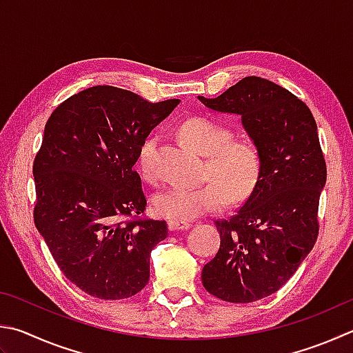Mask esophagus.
<instances>
[{
	"label": "esophagus",
	"instance_id": "obj_1",
	"mask_svg": "<svg viewBox=\"0 0 353 353\" xmlns=\"http://www.w3.org/2000/svg\"><path fill=\"white\" fill-rule=\"evenodd\" d=\"M191 225L185 222H177V221H170L168 222V230L170 232H181V230H188Z\"/></svg>",
	"mask_w": 353,
	"mask_h": 353
}]
</instances>
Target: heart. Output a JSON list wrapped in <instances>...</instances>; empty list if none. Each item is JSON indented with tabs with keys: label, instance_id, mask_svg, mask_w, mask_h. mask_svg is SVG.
<instances>
[{
	"label": "heart",
	"instance_id": "heart-1",
	"mask_svg": "<svg viewBox=\"0 0 353 353\" xmlns=\"http://www.w3.org/2000/svg\"><path fill=\"white\" fill-rule=\"evenodd\" d=\"M181 136L190 146L207 156V177L214 181L201 187L171 185L154 197V210L170 221L191 222L203 214L221 211L228 193L242 199L252 193L261 174V156L247 140H232V131L208 117H191L181 126ZM157 136L146 137L137 150V166L145 179L156 176Z\"/></svg>",
	"mask_w": 353,
	"mask_h": 353
}]
</instances>
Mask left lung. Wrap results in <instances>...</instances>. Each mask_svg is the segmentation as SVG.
I'll return each mask as SVG.
<instances>
[{"instance_id":"8db88e82","label":"left lung","mask_w":353,"mask_h":353,"mask_svg":"<svg viewBox=\"0 0 353 353\" xmlns=\"http://www.w3.org/2000/svg\"><path fill=\"white\" fill-rule=\"evenodd\" d=\"M197 99L239 115L261 156L259 181L245 203L216 221L221 247L202 270L208 293L253 303L278 292L316 242L327 179L316 121L296 95L261 77H245L216 99Z\"/></svg>"}]
</instances>
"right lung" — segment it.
<instances>
[{
    "mask_svg": "<svg viewBox=\"0 0 353 353\" xmlns=\"http://www.w3.org/2000/svg\"><path fill=\"white\" fill-rule=\"evenodd\" d=\"M181 100L151 103L114 86H92L50 114L34 162L35 227L63 274L99 299L134 296L150 281L151 250L165 221L142 214L134 165L150 132Z\"/></svg>",
    "mask_w": 353,
    "mask_h": 353,
    "instance_id": "1",
    "label": "right lung"
}]
</instances>
